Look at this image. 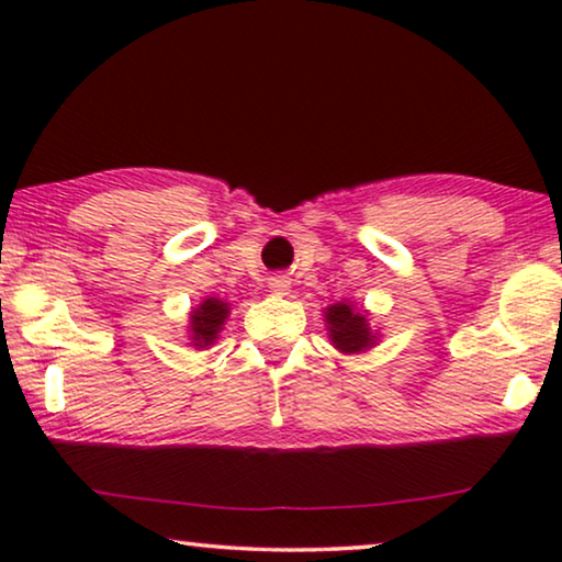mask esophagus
<instances>
[{
    "label": "esophagus",
    "mask_w": 562,
    "mask_h": 562,
    "mask_svg": "<svg viewBox=\"0 0 562 562\" xmlns=\"http://www.w3.org/2000/svg\"><path fill=\"white\" fill-rule=\"evenodd\" d=\"M268 289H271L273 294H279V296H286L289 291H291V279H289V276H281V273H276V276H271V279H268Z\"/></svg>",
    "instance_id": "esophagus-1"
}]
</instances>
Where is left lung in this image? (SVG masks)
<instances>
[{
    "label": "left lung",
    "mask_w": 562,
    "mask_h": 562,
    "mask_svg": "<svg viewBox=\"0 0 562 562\" xmlns=\"http://www.w3.org/2000/svg\"><path fill=\"white\" fill-rule=\"evenodd\" d=\"M325 327L329 342L342 356H358L379 345L381 333L371 327V312L358 306L356 302H335L325 310Z\"/></svg>",
    "instance_id": "1"
}]
</instances>
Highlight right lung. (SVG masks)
<instances>
[{
  "label": "right lung",
  "instance_id": "1",
  "mask_svg": "<svg viewBox=\"0 0 562 562\" xmlns=\"http://www.w3.org/2000/svg\"><path fill=\"white\" fill-rule=\"evenodd\" d=\"M229 317V304L217 296H206L189 312V345L194 350H206L220 340V333L225 329Z\"/></svg>",
  "mask_w": 562,
  "mask_h": 562
}]
</instances>
